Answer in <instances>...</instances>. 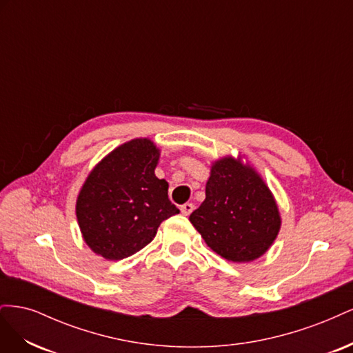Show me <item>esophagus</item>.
<instances>
[{"instance_id":"1","label":"esophagus","mask_w":353,"mask_h":353,"mask_svg":"<svg viewBox=\"0 0 353 353\" xmlns=\"http://www.w3.org/2000/svg\"><path fill=\"white\" fill-rule=\"evenodd\" d=\"M193 210H194L193 203H185V205L181 206V213H183V215H185V216H188Z\"/></svg>"}]
</instances>
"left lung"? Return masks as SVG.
Instances as JSON below:
<instances>
[{
	"instance_id": "1",
	"label": "left lung",
	"mask_w": 353,
	"mask_h": 353,
	"mask_svg": "<svg viewBox=\"0 0 353 353\" xmlns=\"http://www.w3.org/2000/svg\"><path fill=\"white\" fill-rule=\"evenodd\" d=\"M190 221L209 248L231 262L259 258L281 225L270 188L252 168L232 157L212 166L206 199Z\"/></svg>"
}]
</instances>
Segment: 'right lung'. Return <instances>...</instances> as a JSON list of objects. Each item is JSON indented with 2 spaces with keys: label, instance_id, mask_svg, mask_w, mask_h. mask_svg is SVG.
<instances>
[{
  "label": "right lung",
  "instance_id": "obj_1",
  "mask_svg": "<svg viewBox=\"0 0 353 353\" xmlns=\"http://www.w3.org/2000/svg\"><path fill=\"white\" fill-rule=\"evenodd\" d=\"M156 145L138 138L117 147L94 168L77 201L83 240L109 261L128 258L150 243L160 223L179 209L168 183L154 175Z\"/></svg>",
  "mask_w": 353,
  "mask_h": 353
}]
</instances>
